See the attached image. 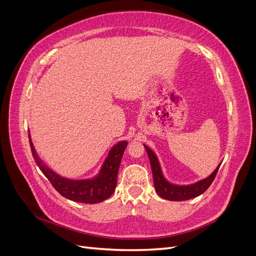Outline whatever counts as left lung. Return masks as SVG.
Returning a JSON list of instances; mask_svg holds the SVG:
<instances>
[{"mask_svg":"<svg viewBox=\"0 0 256 256\" xmlns=\"http://www.w3.org/2000/svg\"><path fill=\"white\" fill-rule=\"evenodd\" d=\"M144 147L150 161L154 189H156L159 196L168 200H190L200 196L209 188V186L212 184L221 166L220 164L218 166H216L214 173L203 180H200L196 184H188V186H177V184H170L166 180L164 175H162L159 161L156 157V154H154V152L150 148V147H147L146 145H144Z\"/></svg>","mask_w":256,"mask_h":256,"instance_id":"8db88e82","label":"left lung"}]
</instances>
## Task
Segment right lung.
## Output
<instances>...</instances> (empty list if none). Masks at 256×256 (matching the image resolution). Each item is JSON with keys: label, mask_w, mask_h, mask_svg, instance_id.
I'll return each instance as SVG.
<instances>
[{"label": "right lung", "mask_w": 256, "mask_h": 256, "mask_svg": "<svg viewBox=\"0 0 256 256\" xmlns=\"http://www.w3.org/2000/svg\"><path fill=\"white\" fill-rule=\"evenodd\" d=\"M28 140L30 145L34 160L37 166L40 168L44 175L48 178L51 184L60 196L74 200V202L85 204H96L110 198L116 187L118 182V173L120 164L122 154L127 147L126 141H120L113 146L110 150L109 156L106 159L104 164L100 170V173L95 178L84 180H72L62 177L54 173L46 166V164L38 157L35 152L34 145L30 141V136L28 134Z\"/></svg>", "instance_id": "obj_1"}]
</instances>
